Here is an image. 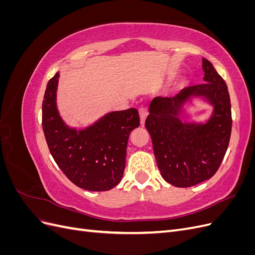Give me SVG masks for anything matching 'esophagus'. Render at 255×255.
Instances as JSON below:
<instances>
[{
    "label": "esophagus",
    "mask_w": 255,
    "mask_h": 255,
    "mask_svg": "<svg viewBox=\"0 0 255 255\" xmlns=\"http://www.w3.org/2000/svg\"><path fill=\"white\" fill-rule=\"evenodd\" d=\"M146 116H148V111H146L145 109H143V107H141V109L139 110V117H140V123H141L142 127L144 125V121H145Z\"/></svg>",
    "instance_id": "1"
}]
</instances>
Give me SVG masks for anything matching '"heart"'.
<instances>
[{"instance_id": "b5f03b06", "label": "heart", "mask_w": 255, "mask_h": 255, "mask_svg": "<svg viewBox=\"0 0 255 255\" xmlns=\"http://www.w3.org/2000/svg\"><path fill=\"white\" fill-rule=\"evenodd\" d=\"M183 84H184V83H183Z\"/></svg>"}]
</instances>
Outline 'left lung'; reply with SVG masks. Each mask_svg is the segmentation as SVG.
Returning <instances> with one entry per match:
<instances>
[{
	"label": "left lung",
	"instance_id": "left-lung-1",
	"mask_svg": "<svg viewBox=\"0 0 255 255\" xmlns=\"http://www.w3.org/2000/svg\"><path fill=\"white\" fill-rule=\"evenodd\" d=\"M204 82L184 88L173 98H155L145 128L161 176L176 187H190L218 170L227 152L232 115L228 86L211 61L202 58ZM196 98L213 106L205 122H182L184 107Z\"/></svg>",
	"mask_w": 255,
	"mask_h": 255
}]
</instances>
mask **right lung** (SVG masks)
Masks as SVG:
<instances>
[{
	"label": "right lung",
	"mask_w": 255,
	"mask_h": 255,
	"mask_svg": "<svg viewBox=\"0 0 255 255\" xmlns=\"http://www.w3.org/2000/svg\"><path fill=\"white\" fill-rule=\"evenodd\" d=\"M59 72L49 81L42 102V128L54 160L76 186L90 191L110 190L125 172L130 132L139 127L137 110L105 114L92 125L69 127L57 109Z\"/></svg>",
	"instance_id": "right-lung-1"
}]
</instances>
